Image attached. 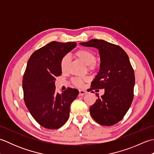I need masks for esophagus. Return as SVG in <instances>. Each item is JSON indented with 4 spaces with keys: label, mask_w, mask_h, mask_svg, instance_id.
Wrapping results in <instances>:
<instances>
[{
    "label": "esophagus",
    "mask_w": 154,
    "mask_h": 154,
    "mask_svg": "<svg viewBox=\"0 0 154 154\" xmlns=\"http://www.w3.org/2000/svg\"><path fill=\"white\" fill-rule=\"evenodd\" d=\"M79 96H83L87 93V91L84 90H79Z\"/></svg>",
    "instance_id": "obj_1"
}]
</instances>
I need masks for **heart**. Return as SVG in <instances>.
Instances as JSON below:
<instances>
[{"instance_id": "heart-1", "label": "heart", "mask_w": 154, "mask_h": 154, "mask_svg": "<svg viewBox=\"0 0 154 154\" xmlns=\"http://www.w3.org/2000/svg\"><path fill=\"white\" fill-rule=\"evenodd\" d=\"M75 55L82 61L85 64L89 65L90 69H93L94 67V62L96 61V56L93 52L88 50H80L75 53ZM70 59L68 55H65L61 61V69L63 71L67 70L68 65L69 63ZM88 81V78H75L73 79V83L76 87H82L84 83Z\"/></svg>"}]
</instances>
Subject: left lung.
Here are the masks:
<instances>
[{
	"mask_svg": "<svg viewBox=\"0 0 154 154\" xmlns=\"http://www.w3.org/2000/svg\"><path fill=\"white\" fill-rule=\"evenodd\" d=\"M99 50L100 69L91 82V89H104L90 107L93 119L103 126H112L123 119L134 98L135 75L129 57L122 48L103 40L80 43ZM93 91H92V93Z\"/></svg>",
	"mask_w": 154,
	"mask_h": 154,
	"instance_id": "left-lung-1",
	"label": "left lung"
}]
</instances>
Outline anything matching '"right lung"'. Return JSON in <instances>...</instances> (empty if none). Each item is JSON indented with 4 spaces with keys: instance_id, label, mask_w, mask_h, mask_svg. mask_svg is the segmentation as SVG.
Masks as SVG:
<instances>
[{
    "instance_id": "add662e5",
    "label": "right lung",
    "mask_w": 154,
    "mask_h": 154,
    "mask_svg": "<svg viewBox=\"0 0 154 154\" xmlns=\"http://www.w3.org/2000/svg\"><path fill=\"white\" fill-rule=\"evenodd\" d=\"M76 42H51L34 51L28 61L22 80L24 102L36 122L48 129H58L69 117L76 89L55 91V77L61 75V61L76 47Z\"/></svg>"
}]
</instances>
